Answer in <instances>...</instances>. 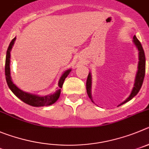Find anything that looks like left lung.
Masks as SVG:
<instances>
[{
	"mask_svg": "<svg viewBox=\"0 0 149 149\" xmlns=\"http://www.w3.org/2000/svg\"><path fill=\"white\" fill-rule=\"evenodd\" d=\"M133 42L135 44L136 47L139 51V62H138V70H137V74H136L135 80H134V87H133L132 90L131 94L129 95V96L123 102L120 104L118 105L120 106L122 104H125V103L128 102L130 100L132 99L140 91V88L142 87V84L143 82L144 77H145V73H146V57H145V53H144V50L142 47L141 43L140 42L137 40L136 36L134 35L133 37ZM91 83H92V78H91V73H89L88 76H87V83H86V88H87V93L88 95L89 98L92 100V101L93 102V99H92V95H91Z\"/></svg>",
	"mask_w": 149,
	"mask_h": 149,
	"instance_id": "8db88e82",
	"label": "left lung"
}]
</instances>
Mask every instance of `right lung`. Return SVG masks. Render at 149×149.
Instances as JSON below:
<instances>
[{"instance_id": "right-lung-1", "label": "right lung", "mask_w": 149, "mask_h": 149, "mask_svg": "<svg viewBox=\"0 0 149 149\" xmlns=\"http://www.w3.org/2000/svg\"><path fill=\"white\" fill-rule=\"evenodd\" d=\"M16 37L13 39L11 41L10 44L9 45L7 51H6V64H5V76L6 80L7 82L8 86L9 89L12 90V92L17 97L20 98L21 101L26 104H29L30 106L32 107H44V106H49L51 104H54L56 101H57L58 98H59L61 93V88L62 87L63 83L65 81V79H66L67 76L69 75V73L71 71V69L67 70L64 72L63 74L60 77L59 80V89L57 90L54 93L51 94V95H45V96H39V95H33V94L28 93L26 92L23 91L20 89L18 88L16 85L12 81V78L10 76V51L12 50V46L15 43Z\"/></svg>"}]
</instances>
